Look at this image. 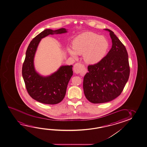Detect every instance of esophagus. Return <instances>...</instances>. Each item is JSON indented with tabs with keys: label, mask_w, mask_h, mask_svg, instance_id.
<instances>
[{
	"label": "esophagus",
	"mask_w": 147,
	"mask_h": 147,
	"mask_svg": "<svg viewBox=\"0 0 147 147\" xmlns=\"http://www.w3.org/2000/svg\"><path fill=\"white\" fill-rule=\"evenodd\" d=\"M83 68V65L82 64H80L79 63H77L76 64H75L73 70L75 73L78 74L81 72Z\"/></svg>",
	"instance_id": "1"
}]
</instances>
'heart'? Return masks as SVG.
Instances as JSON below:
<instances>
[{
	"label": "heart",
	"instance_id": "heart-1",
	"mask_svg": "<svg viewBox=\"0 0 147 147\" xmlns=\"http://www.w3.org/2000/svg\"><path fill=\"white\" fill-rule=\"evenodd\" d=\"M108 41L105 37L93 32H87L77 36L73 42V49L69 47L68 53L74 59L78 55H83L85 62L96 64L102 60L108 49Z\"/></svg>",
	"mask_w": 147,
	"mask_h": 147
}]
</instances>
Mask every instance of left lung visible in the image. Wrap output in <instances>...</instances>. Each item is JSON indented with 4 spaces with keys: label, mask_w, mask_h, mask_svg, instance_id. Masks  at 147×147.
<instances>
[{
    "label": "left lung",
    "mask_w": 147,
    "mask_h": 147,
    "mask_svg": "<svg viewBox=\"0 0 147 147\" xmlns=\"http://www.w3.org/2000/svg\"><path fill=\"white\" fill-rule=\"evenodd\" d=\"M112 46L100 61L88 66L83 79L85 97L90 102L100 104L113 100L121 94L129 76L130 68L125 47L108 29Z\"/></svg>",
    "instance_id": "obj_1"
}]
</instances>
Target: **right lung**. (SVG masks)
<instances>
[{
	"label": "right lung",
	"mask_w": 147,
	"mask_h": 147,
	"mask_svg": "<svg viewBox=\"0 0 147 147\" xmlns=\"http://www.w3.org/2000/svg\"><path fill=\"white\" fill-rule=\"evenodd\" d=\"M66 32L67 31L65 28L44 30L32 39L26 51L22 67V76L26 90L32 98L43 104H57L64 99L69 81L73 75V66H61L53 74L42 76L36 72L34 68V58L36 49L43 38L49 34Z\"/></svg>",
	"instance_id": "right-lung-1"
}]
</instances>
